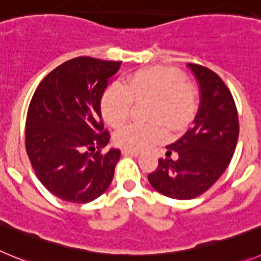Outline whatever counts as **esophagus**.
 Wrapping results in <instances>:
<instances>
[{"label":"esophagus","mask_w":261,"mask_h":261,"mask_svg":"<svg viewBox=\"0 0 261 261\" xmlns=\"http://www.w3.org/2000/svg\"><path fill=\"white\" fill-rule=\"evenodd\" d=\"M122 153H123L124 156H134V158H138V156L140 155L138 151H131V149H123V151H122Z\"/></svg>","instance_id":"obj_1"}]
</instances>
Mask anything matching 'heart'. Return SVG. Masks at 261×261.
<instances>
[{
    "label": "heart",
    "instance_id": "heart-1",
    "mask_svg": "<svg viewBox=\"0 0 261 261\" xmlns=\"http://www.w3.org/2000/svg\"><path fill=\"white\" fill-rule=\"evenodd\" d=\"M152 101L149 121L155 123L128 124L115 134L117 146L142 151L167 138V123L177 130L189 122L196 110V92L181 72L164 67L144 68L130 74L122 85H112L101 98V112L113 127H119L131 115L133 102Z\"/></svg>",
    "mask_w": 261,
    "mask_h": 261
}]
</instances>
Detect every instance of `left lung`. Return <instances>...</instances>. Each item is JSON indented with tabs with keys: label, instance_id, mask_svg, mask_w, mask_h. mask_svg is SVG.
Segmentation results:
<instances>
[{
	"label": "left lung",
	"instance_id": "8db88e82",
	"mask_svg": "<svg viewBox=\"0 0 261 261\" xmlns=\"http://www.w3.org/2000/svg\"><path fill=\"white\" fill-rule=\"evenodd\" d=\"M196 77L199 106L193 127L167 146V158L148 174L159 193L174 199H192L205 193L222 176L231 162L239 137L237 106L221 77L207 68L187 64ZM179 155L177 161L169 156Z\"/></svg>",
	"mask_w": 261,
	"mask_h": 261
}]
</instances>
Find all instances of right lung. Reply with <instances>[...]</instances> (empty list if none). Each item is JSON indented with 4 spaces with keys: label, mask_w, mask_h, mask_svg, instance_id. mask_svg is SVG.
Returning <instances> with one entry per match:
<instances>
[{
    "label": "right lung",
    "mask_w": 261,
    "mask_h": 261,
    "mask_svg": "<svg viewBox=\"0 0 261 261\" xmlns=\"http://www.w3.org/2000/svg\"><path fill=\"white\" fill-rule=\"evenodd\" d=\"M119 67L121 62L80 56L49 72L34 93L26 151L40 182L58 198L88 203L112 184L121 151L96 149L110 140L101 98Z\"/></svg>",
    "instance_id": "obj_1"
}]
</instances>
